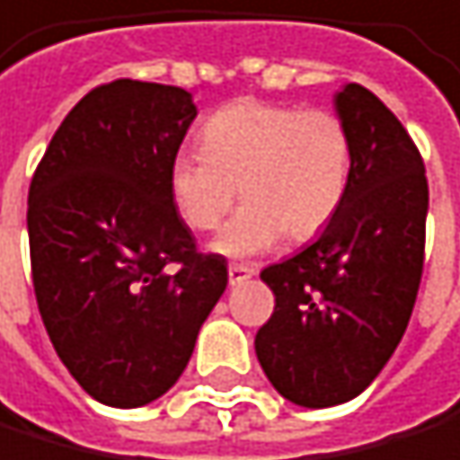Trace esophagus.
Instances as JSON below:
<instances>
[{
    "label": "esophagus",
    "mask_w": 460,
    "mask_h": 460,
    "mask_svg": "<svg viewBox=\"0 0 460 460\" xmlns=\"http://www.w3.org/2000/svg\"><path fill=\"white\" fill-rule=\"evenodd\" d=\"M227 275H230V287H238V284H244V280H250L255 275V270L250 264H230Z\"/></svg>",
    "instance_id": "34e87169"
}]
</instances>
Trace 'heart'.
<instances>
[{
	"label": "heart",
	"instance_id": "1",
	"mask_svg": "<svg viewBox=\"0 0 460 460\" xmlns=\"http://www.w3.org/2000/svg\"><path fill=\"white\" fill-rule=\"evenodd\" d=\"M351 182V134L340 114L235 101L202 126V148L171 160L168 190L185 225L210 233L242 190V210L213 250L247 258L289 235L306 242L337 216Z\"/></svg>",
	"mask_w": 460,
	"mask_h": 460
}]
</instances>
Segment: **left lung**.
<instances>
[{
    "mask_svg": "<svg viewBox=\"0 0 460 460\" xmlns=\"http://www.w3.org/2000/svg\"><path fill=\"white\" fill-rule=\"evenodd\" d=\"M334 109L351 134V182L317 242L272 264L255 334L272 388L300 408L351 402L408 329L424 270L427 176L411 134L374 92L346 84Z\"/></svg>",
    "mask_w": 460,
    "mask_h": 460,
    "instance_id": "obj_1",
    "label": "left lung"
}]
</instances>
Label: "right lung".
Returning <instances> with one entry per match:
<instances>
[{
    "label": "right lung",
    "mask_w": 460,
    "mask_h": 460,
    "mask_svg": "<svg viewBox=\"0 0 460 460\" xmlns=\"http://www.w3.org/2000/svg\"><path fill=\"white\" fill-rule=\"evenodd\" d=\"M193 118L180 86H95L52 134L30 182L44 329L66 371L109 408H143L173 388L227 287V261L196 250L168 190Z\"/></svg>",
    "instance_id": "obj_1"
}]
</instances>
